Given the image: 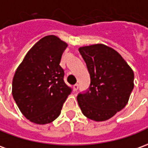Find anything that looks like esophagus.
<instances>
[{"mask_svg":"<svg viewBox=\"0 0 148 148\" xmlns=\"http://www.w3.org/2000/svg\"><path fill=\"white\" fill-rule=\"evenodd\" d=\"M78 88H79V84H76L73 85V90L75 92H76L78 90Z\"/></svg>","mask_w":148,"mask_h":148,"instance_id":"obj_1","label":"esophagus"}]
</instances>
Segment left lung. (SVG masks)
<instances>
[{"label": "left lung", "instance_id": "1", "mask_svg": "<svg viewBox=\"0 0 148 148\" xmlns=\"http://www.w3.org/2000/svg\"><path fill=\"white\" fill-rule=\"evenodd\" d=\"M90 75L88 90L77 101L88 119L102 122L114 116L128 102L134 88V72L115 50L103 44L79 48Z\"/></svg>", "mask_w": 148, "mask_h": 148}]
</instances>
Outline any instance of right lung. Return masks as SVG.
Masks as SVG:
<instances>
[{"instance_id": "obj_1", "label": "right lung", "mask_w": 148, "mask_h": 148, "mask_svg": "<svg viewBox=\"0 0 148 148\" xmlns=\"http://www.w3.org/2000/svg\"><path fill=\"white\" fill-rule=\"evenodd\" d=\"M68 44L55 35L41 38L25 55L14 74L12 93L22 114L47 124L60 114L72 88L65 84L60 63Z\"/></svg>"}]
</instances>
